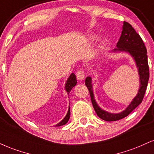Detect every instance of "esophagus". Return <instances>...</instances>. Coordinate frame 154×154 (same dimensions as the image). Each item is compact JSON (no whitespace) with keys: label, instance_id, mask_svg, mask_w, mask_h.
<instances>
[{"label":"esophagus","instance_id":"34e87169","mask_svg":"<svg viewBox=\"0 0 154 154\" xmlns=\"http://www.w3.org/2000/svg\"><path fill=\"white\" fill-rule=\"evenodd\" d=\"M76 77L79 80H83L85 78V72L82 69L78 70V72L76 73Z\"/></svg>","mask_w":154,"mask_h":154}]
</instances>
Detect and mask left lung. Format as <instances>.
Masks as SVG:
<instances>
[{"label": "left lung", "instance_id": "left-lung-1", "mask_svg": "<svg viewBox=\"0 0 154 154\" xmlns=\"http://www.w3.org/2000/svg\"><path fill=\"white\" fill-rule=\"evenodd\" d=\"M117 48L112 50L113 52L118 51H125L129 53L136 62L138 67V75H139L140 88L137 95L133 99L130 105L125 110L119 113H110L105 111L98 106L95 100L92 86V78L88 77L85 79V85L90 92L91 101L97 116L105 121H116L126 117L132 111L138 107L143 99L148 82L149 79V67L148 64L147 50L139 34H137L135 29L130 23L126 21L123 22V31L119 41L118 42Z\"/></svg>", "mask_w": 154, "mask_h": 154}]
</instances>
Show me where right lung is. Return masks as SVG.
I'll return each mask as SVG.
<instances>
[{
    "instance_id": "add662e5",
    "label": "right lung",
    "mask_w": 154,
    "mask_h": 154,
    "mask_svg": "<svg viewBox=\"0 0 154 154\" xmlns=\"http://www.w3.org/2000/svg\"><path fill=\"white\" fill-rule=\"evenodd\" d=\"M76 84H77V79H76V76L74 73H72L65 83V90L66 92H67L68 95L69 94V92L71 91L72 88H74V87L76 85ZM69 117H70V107H69V109H68L67 113H66V116L64 117V119H63L61 122H59L58 124H57L55 126L57 127V126H61V125H65V124L68 122V120H69Z\"/></svg>"
}]
</instances>
